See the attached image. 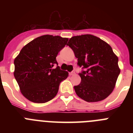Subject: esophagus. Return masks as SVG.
Returning <instances> with one entry per match:
<instances>
[{
	"label": "esophagus",
	"instance_id": "obj_1",
	"mask_svg": "<svg viewBox=\"0 0 133 133\" xmlns=\"http://www.w3.org/2000/svg\"><path fill=\"white\" fill-rule=\"evenodd\" d=\"M69 75H70V76L75 75V71H72V72H69Z\"/></svg>",
	"mask_w": 133,
	"mask_h": 133
}]
</instances>
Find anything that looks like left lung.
<instances>
[{
  "instance_id": "8db88e82",
  "label": "left lung",
  "mask_w": 133,
  "mask_h": 133,
  "mask_svg": "<svg viewBox=\"0 0 133 133\" xmlns=\"http://www.w3.org/2000/svg\"><path fill=\"white\" fill-rule=\"evenodd\" d=\"M67 45L78 58V65L86 69L79 73L81 83L74 87L77 96L87 102L101 101L109 97L121 72L118 58L111 46L92 35L72 36Z\"/></svg>"
}]
</instances>
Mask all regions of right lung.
<instances>
[{
	"mask_svg": "<svg viewBox=\"0 0 133 133\" xmlns=\"http://www.w3.org/2000/svg\"><path fill=\"white\" fill-rule=\"evenodd\" d=\"M68 38L46 35L26 44L14 61V76L21 93L30 101L44 103L52 100L60 83L69 72L60 69L56 57Z\"/></svg>",
	"mask_w": 133,
	"mask_h": 133,
	"instance_id": "right-lung-1",
	"label": "right lung"
}]
</instances>
